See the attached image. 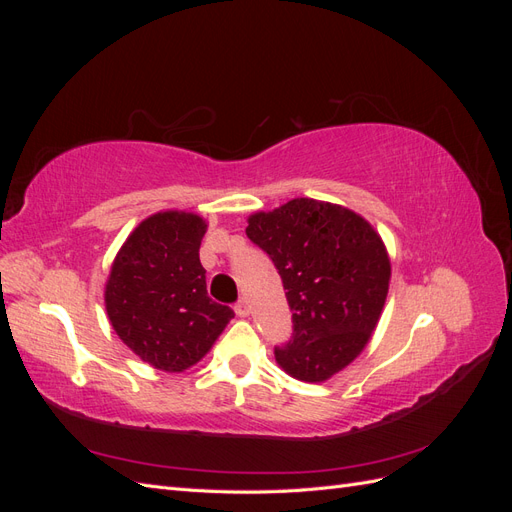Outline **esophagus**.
<instances>
[{
	"label": "esophagus",
	"instance_id": "1",
	"mask_svg": "<svg viewBox=\"0 0 512 512\" xmlns=\"http://www.w3.org/2000/svg\"><path fill=\"white\" fill-rule=\"evenodd\" d=\"M235 314H237L239 318L250 316V303H247V299H239V301L235 303Z\"/></svg>",
	"mask_w": 512,
	"mask_h": 512
}]
</instances>
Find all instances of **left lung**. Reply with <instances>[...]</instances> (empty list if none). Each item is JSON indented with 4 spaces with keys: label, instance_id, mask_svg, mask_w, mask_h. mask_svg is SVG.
Segmentation results:
<instances>
[{
    "label": "left lung",
    "instance_id": "1",
    "mask_svg": "<svg viewBox=\"0 0 512 512\" xmlns=\"http://www.w3.org/2000/svg\"><path fill=\"white\" fill-rule=\"evenodd\" d=\"M247 237L282 277L292 337L275 361L303 382H324L367 346L389 292L391 260L367 220L342 205L294 198L247 220Z\"/></svg>",
    "mask_w": 512,
    "mask_h": 512
}]
</instances>
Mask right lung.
Returning <instances> with one entry per match:
<instances>
[{
	"label": "right lung",
	"mask_w": 512,
	"mask_h": 512,
	"mask_svg": "<svg viewBox=\"0 0 512 512\" xmlns=\"http://www.w3.org/2000/svg\"><path fill=\"white\" fill-rule=\"evenodd\" d=\"M196 213L162 211L138 224L108 275L104 303L115 333L162 371H183L211 350L235 312L207 294Z\"/></svg>",
	"instance_id": "obj_1"
}]
</instances>
